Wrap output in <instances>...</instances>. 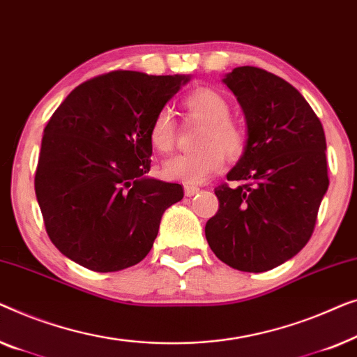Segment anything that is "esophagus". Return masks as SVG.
<instances>
[{"label": "esophagus", "mask_w": 357, "mask_h": 357, "mask_svg": "<svg viewBox=\"0 0 357 357\" xmlns=\"http://www.w3.org/2000/svg\"><path fill=\"white\" fill-rule=\"evenodd\" d=\"M200 189L197 188V185H184V194L188 195V197H194L195 194H199Z\"/></svg>", "instance_id": "esophagus-1"}]
</instances>
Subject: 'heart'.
I'll return each mask as SVG.
<instances>
[{"mask_svg":"<svg viewBox=\"0 0 357 357\" xmlns=\"http://www.w3.org/2000/svg\"><path fill=\"white\" fill-rule=\"evenodd\" d=\"M184 108L190 116L207 124L200 145L202 149L189 153H176L162 165V173L167 179L188 184H199L217 173L225 163V153L236 157L244 149V132L238 124L231 121V107L222 93L210 89L195 90L185 97ZM176 139V124L169 109H162L155 116L149 130L150 145L160 153L173 149Z\"/></svg>","mask_w":357,"mask_h":357,"instance_id":"obj_1","label":"heart"}]
</instances>
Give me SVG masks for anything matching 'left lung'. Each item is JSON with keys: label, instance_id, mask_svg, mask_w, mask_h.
I'll use <instances>...</instances> for the list:
<instances>
[{"label": "left lung", "instance_id": "1", "mask_svg": "<svg viewBox=\"0 0 357 357\" xmlns=\"http://www.w3.org/2000/svg\"><path fill=\"white\" fill-rule=\"evenodd\" d=\"M222 82L244 113L248 139L227 174L241 181L215 189L220 207L205 225L215 255L241 272H267L307 244L328 189L322 123L293 85L252 66Z\"/></svg>", "mask_w": 357, "mask_h": 357}]
</instances>
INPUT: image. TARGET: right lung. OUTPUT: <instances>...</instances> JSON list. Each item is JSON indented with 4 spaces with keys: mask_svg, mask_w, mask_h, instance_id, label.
Returning <instances> with one entry per match:
<instances>
[{
    "mask_svg": "<svg viewBox=\"0 0 357 357\" xmlns=\"http://www.w3.org/2000/svg\"><path fill=\"white\" fill-rule=\"evenodd\" d=\"M190 76L113 71L80 84L43 130L35 194L56 249L93 272H118L152 249L176 183L149 176V130Z\"/></svg>",
    "mask_w": 357,
    "mask_h": 357,
    "instance_id": "1",
    "label": "right lung"
}]
</instances>
